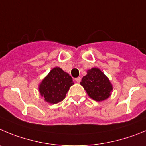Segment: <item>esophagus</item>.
Instances as JSON below:
<instances>
[{
    "label": "esophagus",
    "mask_w": 146,
    "mask_h": 146,
    "mask_svg": "<svg viewBox=\"0 0 146 146\" xmlns=\"http://www.w3.org/2000/svg\"><path fill=\"white\" fill-rule=\"evenodd\" d=\"M81 78H80V77H78V78H75V81H76L77 83H79L80 81H81Z\"/></svg>",
    "instance_id": "1"
}]
</instances>
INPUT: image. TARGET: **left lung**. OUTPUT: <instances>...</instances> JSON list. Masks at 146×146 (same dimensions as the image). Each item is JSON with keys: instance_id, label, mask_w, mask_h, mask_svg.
Segmentation results:
<instances>
[{"instance_id": "1", "label": "left lung", "mask_w": 146, "mask_h": 146, "mask_svg": "<svg viewBox=\"0 0 146 146\" xmlns=\"http://www.w3.org/2000/svg\"><path fill=\"white\" fill-rule=\"evenodd\" d=\"M86 73L80 84L86 90L89 98L98 102L108 99L113 92V85L109 78L98 68H91Z\"/></svg>"}]
</instances>
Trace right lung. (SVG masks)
Here are the masks:
<instances>
[{"label":"right lung","mask_w":146,"mask_h":146,"mask_svg":"<svg viewBox=\"0 0 146 146\" xmlns=\"http://www.w3.org/2000/svg\"><path fill=\"white\" fill-rule=\"evenodd\" d=\"M74 83L68 73L60 67L54 68L38 86L40 96L50 104H56L65 99L67 92Z\"/></svg>","instance_id":"add662e5"}]
</instances>
